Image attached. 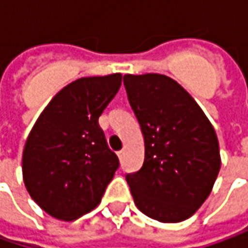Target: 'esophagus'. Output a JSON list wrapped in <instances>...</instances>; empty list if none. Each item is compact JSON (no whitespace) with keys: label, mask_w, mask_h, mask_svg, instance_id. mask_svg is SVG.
<instances>
[{"label":"esophagus","mask_w":248,"mask_h":248,"mask_svg":"<svg viewBox=\"0 0 248 248\" xmlns=\"http://www.w3.org/2000/svg\"><path fill=\"white\" fill-rule=\"evenodd\" d=\"M117 156H119V158L121 160L123 156H124V150H120V152H117Z\"/></svg>","instance_id":"1"}]
</instances>
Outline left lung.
I'll use <instances>...</instances> for the list:
<instances>
[{
    "label": "left lung",
    "instance_id": "1",
    "mask_svg": "<svg viewBox=\"0 0 248 248\" xmlns=\"http://www.w3.org/2000/svg\"><path fill=\"white\" fill-rule=\"evenodd\" d=\"M124 85L145 142L140 170L125 176L135 205L158 222H182L204 203L219 172L214 127L171 77L125 74Z\"/></svg>",
    "mask_w": 248,
    "mask_h": 248
}]
</instances>
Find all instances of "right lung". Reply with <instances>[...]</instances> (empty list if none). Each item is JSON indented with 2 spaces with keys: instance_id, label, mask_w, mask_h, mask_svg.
Returning <instances> with one entry per match:
<instances>
[{
  "instance_id": "obj_1",
  "label": "right lung",
  "mask_w": 248,
  "mask_h": 248,
  "mask_svg": "<svg viewBox=\"0 0 248 248\" xmlns=\"http://www.w3.org/2000/svg\"><path fill=\"white\" fill-rule=\"evenodd\" d=\"M121 73L82 77L59 91L30 131L22 156L29 195L46 214L70 222L102 200L119 168L98 119L116 96Z\"/></svg>"
}]
</instances>
